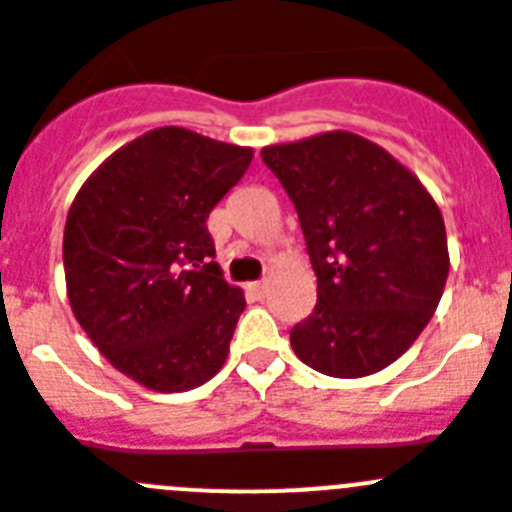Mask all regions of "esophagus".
Returning <instances> with one entry per match:
<instances>
[{"label": "esophagus", "mask_w": 512, "mask_h": 512, "mask_svg": "<svg viewBox=\"0 0 512 512\" xmlns=\"http://www.w3.org/2000/svg\"><path fill=\"white\" fill-rule=\"evenodd\" d=\"M247 290H250V293H252V296H255V298H265L267 283H265V280H257V283L247 285Z\"/></svg>", "instance_id": "obj_1"}]
</instances>
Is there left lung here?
I'll list each match as a JSON object with an SVG mask.
<instances>
[{"label":"left lung","instance_id":"left-lung-1","mask_svg":"<svg viewBox=\"0 0 512 512\" xmlns=\"http://www.w3.org/2000/svg\"><path fill=\"white\" fill-rule=\"evenodd\" d=\"M301 222L316 306L290 329L301 362L329 377L388 367L431 321L449 275L436 201L375 142L326 132L262 150Z\"/></svg>","mask_w":512,"mask_h":512}]
</instances>
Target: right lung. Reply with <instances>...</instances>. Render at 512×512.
Returning a JSON list of instances; mask_svg holds the SVG:
<instances>
[{
  "label": "right lung",
  "instance_id": "add662e5",
  "mask_svg": "<svg viewBox=\"0 0 512 512\" xmlns=\"http://www.w3.org/2000/svg\"><path fill=\"white\" fill-rule=\"evenodd\" d=\"M250 163V147L160 127L101 163L68 211L73 313L145 388L181 393L222 370L245 296L222 278L206 219Z\"/></svg>",
  "mask_w": 512,
  "mask_h": 512
}]
</instances>
